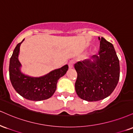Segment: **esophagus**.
Wrapping results in <instances>:
<instances>
[{
	"label": "esophagus",
	"mask_w": 133,
	"mask_h": 133,
	"mask_svg": "<svg viewBox=\"0 0 133 133\" xmlns=\"http://www.w3.org/2000/svg\"><path fill=\"white\" fill-rule=\"evenodd\" d=\"M73 65H74V61L71 60L70 61L69 63H68V66L70 68H72L73 67Z\"/></svg>",
	"instance_id": "34e87169"
}]
</instances>
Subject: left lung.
<instances>
[{
    "label": "left lung",
    "instance_id": "1",
    "mask_svg": "<svg viewBox=\"0 0 133 133\" xmlns=\"http://www.w3.org/2000/svg\"><path fill=\"white\" fill-rule=\"evenodd\" d=\"M98 39L99 56L94 55L93 62L85 60L75 64L76 94L88 101H99L110 96L119 79V62L113 44L103 37Z\"/></svg>",
    "mask_w": 133,
    "mask_h": 133
}]
</instances>
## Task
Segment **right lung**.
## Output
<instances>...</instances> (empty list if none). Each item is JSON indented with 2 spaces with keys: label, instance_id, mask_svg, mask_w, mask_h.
<instances>
[{
  "label": "right lung",
  "instance_id": "obj_1",
  "mask_svg": "<svg viewBox=\"0 0 133 133\" xmlns=\"http://www.w3.org/2000/svg\"><path fill=\"white\" fill-rule=\"evenodd\" d=\"M23 40L17 45L10 58L9 77L11 83L15 91L25 99L32 101L48 99L54 94L58 79L66 73L68 65L40 77H32L23 74L20 71L21 64L18 58L20 46Z\"/></svg>",
  "mask_w": 133,
  "mask_h": 133
}]
</instances>
